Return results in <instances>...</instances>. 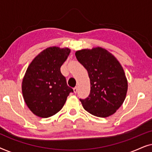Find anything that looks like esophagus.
Masks as SVG:
<instances>
[{
    "instance_id": "esophagus-1",
    "label": "esophagus",
    "mask_w": 152,
    "mask_h": 152,
    "mask_svg": "<svg viewBox=\"0 0 152 152\" xmlns=\"http://www.w3.org/2000/svg\"><path fill=\"white\" fill-rule=\"evenodd\" d=\"M73 91L75 93H77V87H75L73 88Z\"/></svg>"
}]
</instances>
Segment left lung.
Listing matches in <instances>:
<instances>
[{
    "instance_id": "obj_1",
    "label": "left lung",
    "mask_w": 152,
    "mask_h": 152,
    "mask_svg": "<svg viewBox=\"0 0 152 152\" xmlns=\"http://www.w3.org/2000/svg\"><path fill=\"white\" fill-rule=\"evenodd\" d=\"M75 56L90 78L89 96L80 99L84 109L99 118L113 115L123 104L127 93L128 82L122 65L102 47L77 50Z\"/></svg>"
}]
</instances>
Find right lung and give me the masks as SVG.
<instances>
[{"instance_id":"1","label":"right lung","mask_w":152,"mask_h":152,"mask_svg":"<svg viewBox=\"0 0 152 152\" xmlns=\"http://www.w3.org/2000/svg\"><path fill=\"white\" fill-rule=\"evenodd\" d=\"M68 48L50 46L34 57L22 81V93L29 109L45 118L55 115L73 90L67 85L60 68L70 55Z\"/></svg>"}]
</instances>
